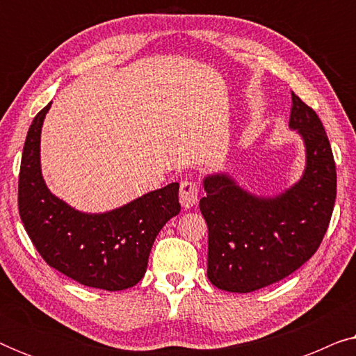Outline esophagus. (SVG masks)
Wrapping results in <instances>:
<instances>
[{
    "label": "esophagus",
    "instance_id": "1",
    "mask_svg": "<svg viewBox=\"0 0 356 356\" xmlns=\"http://www.w3.org/2000/svg\"><path fill=\"white\" fill-rule=\"evenodd\" d=\"M179 202L184 209H191L197 204V184L189 179L181 181L179 186Z\"/></svg>",
    "mask_w": 356,
    "mask_h": 356
}]
</instances>
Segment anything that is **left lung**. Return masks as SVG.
<instances>
[{
    "label": "left lung",
    "instance_id": "1",
    "mask_svg": "<svg viewBox=\"0 0 356 356\" xmlns=\"http://www.w3.org/2000/svg\"><path fill=\"white\" fill-rule=\"evenodd\" d=\"M290 129L305 144L300 179L274 196L248 191L230 172L204 177L199 201L209 228L207 277L217 289L250 293L300 269L327 232L337 194L329 138L313 108L291 92Z\"/></svg>",
    "mask_w": 356,
    "mask_h": 356
}]
</instances>
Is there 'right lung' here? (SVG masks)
<instances>
[{"instance_id": "add662e5", "label": "right lung", "mask_w": 356, "mask_h": 356, "mask_svg": "<svg viewBox=\"0 0 356 356\" xmlns=\"http://www.w3.org/2000/svg\"><path fill=\"white\" fill-rule=\"evenodd\" d=\"M51 102L29 128L19 173V216L53 269L92 289L126 290L143 279L159 232L179 213V183L106 212H82L56 197L42 175L40 136Z\"/></svg>"}]
</instances>
